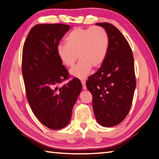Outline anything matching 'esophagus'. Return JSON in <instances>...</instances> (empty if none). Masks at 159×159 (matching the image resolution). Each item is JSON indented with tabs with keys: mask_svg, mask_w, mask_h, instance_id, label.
<instances>
[{
	"mask_svg": "<svg viewBox=\"0 0 159 159\" xmlns=\"http://www.w3.org/2000/svg\"><path fill=\"white\" fill-rule=\"evenodd\" d=\"M81 83L83 85V90H86V88H87V87H86L85 85V80H81Z\"/></svg>",
	"mask_w": 159,
	"mask_h": 159,
	"instance_id": "obj_1",
	"label": "esophagus"
}]
</instances>
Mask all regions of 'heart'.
<instances>
[{"instance_id": "1", "label": "heart", "mask_w": 159, "mask_h": 159, "mask_svg": "<svg viewBox=\"0 0 159 159\" xmlns=\"http://www.w3.org/2000/svg\"><path fill=\"white\" fill-rule=\"evenodd\" d=\"M64 41L66 45H60L57 48V56L64 66L72 67L79 55V62L70 71L78 79H85L92 66L98 68L106 57L109 37L100 26L76 28L67 35Z\"/></svg>"}]
</instances>
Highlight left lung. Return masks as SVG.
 <instances>
[{"instance_id": "obj_1", "label": "left lung", "mask_w": 159, "mask_h": 159, "mask_svg": "<svg viewBox=\"0 0 159 159\" xmlns=\"http://www.w3.org/2000/svg\"><path fill=\"white\" fill-rule=\"evenodd\" d=\"M109 37L106 57L100 68L86 81L93 95V107L98 122L113 127L127 116L136 87L134 58L128 42L111 24L97 23Z\"/></svg>"}]
</instances>
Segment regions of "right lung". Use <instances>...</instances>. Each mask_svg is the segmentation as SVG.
<instances>
[{
    "instance_id": "obj_1",
    "label": "right lung",
    "mask_w": 159,
    "mask_h": 159,
    "mask_svg": "<svg viewBox=\"0 0 159 159\" xmlns=\"http://www.w3.org/2000/svg\"><path fill=\"white\" fill-rule=\"evenodd\" d=\"M70 29L62 24L36 25L29 31L22 50L21 71L26 96L32 111L45 126L61 129L71 120L72 109L82 90L59 59L57 48Z\"/></svg>"
}]
</instances>
